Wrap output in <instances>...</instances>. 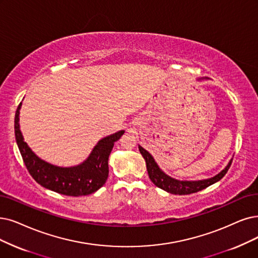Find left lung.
<instances>
[{
  "mask_svg": "<svg viewBox=\"0 0 258 258\" xmlns=\"http://www.w3.org/2000/svg\"><path fill=\"white\" fill-rule=\"evenodd\" d=\"M204 79H208V78H199L198 80H204ZM139 149L143 158L146 161L148 176L152 181V183L156 185V186L162 188L163 190L173 195H189V194L197 192L209 187L210 185L218 182L224 177V174L228 172L232 164V160H230L228 165H226V166L219 173L216 174L215 177L204 179V180H198V181H181L178 179L171 178L170 176H168V174L165 173L159 167L156 160L153 159V157L146 149H144L141 145H139Z\"/></svg>",
  "mask_w": 258,
  "mask_h": 258,
  "instance_id": "8db88e82",
  "label": "left lung"
}]
</instances>
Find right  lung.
I'll list each match as a JSON object with an SVG mask.
<instances>
[{"label":"right lung","mask_w":258,"mask_h":258,"mask_svg":"<svg viewBox=\"0 0 258 258\" xmlns=\"http://www.w3.org/2000/svg\"><path fill=\"white\" fill-rule=\"evenodd\" d=\"M21 106L22 102L15 116L16 141L25 166L35 181L49 190L73 197L87 196L98 190L108 179V160L112 148L125 131H117L98 141L82 163L71 167H61L39 158L24 141L19 123Z\"/></svg>","instance_id":"right-lung-1"}]
</instances>
